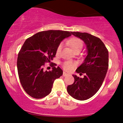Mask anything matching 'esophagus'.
Returning <instances> with one entry per match:
<instances>
[{
    "instance_id": "34e87169",
    "label": "esophagus",
    "mask_w": 123,
    "mask_h": 123,
    "mask_svg": "<svg viewBox=\"0 0 123 123\" xmlns=\"http://www.w3.org/2000/svg\"><path fill=\"white\" fill-rule=\"evenodd\" d=\"M67 75H68V74H67V73H66V72H65L63 73V76H64V77L65 76H66Z\"/></svg>"
}]
</instances>
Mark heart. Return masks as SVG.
I'll list each match as a JSON object with an SVG mask.
<instances>
[{"label":"heart","instance_id":"1","mask_svg":"<svg viewBox=\"0 0 123 123\" xmlns=\"http://www.w3.org/2000/svg\"><path fill=\"white\" fill-rule=\"evenodd\" d=\"M68 44L72 49V50L74 52L76 51H81V49H83V43L82 40L80 39L79 38L77 37H73L70 39L69 41L68 42ZM62 44H60L58 46L57 51H56V53L57 54H58L60 53L61 50L62 49ZM75 66V63L70 61H65L63 63V67L67 71H70L74 68Z\"/></svg>","mask_w":123,"mask_h":123}]
</instances>
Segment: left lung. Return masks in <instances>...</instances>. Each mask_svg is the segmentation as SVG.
I'll return each instance as SVG.
<instances>
[{"instance_id": "1", "label": "left lung", "mask_w": 123, "mask_h": 123, "mask_svg": "<svg viewBox=\"0 0 123 123\" xmlns=\"http://www.w3.org/2000/svg\"><path fill=\"white\" fill-rule=\"evenodd\" d=\"M71 33L84 42L87 55L76 70L80 74L84 73V77L81 78L73 74L74 83L68 86L67 91L73 98L84 101L95 95L102 86L108 71L109 53L99 38L85 32Z\"/></svg>"}]
</instances>
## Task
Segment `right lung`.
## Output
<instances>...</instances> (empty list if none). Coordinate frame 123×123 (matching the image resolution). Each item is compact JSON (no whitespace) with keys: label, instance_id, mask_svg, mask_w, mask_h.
Returning a JSON list of instances; mask_svg holds the SVG:
<instances>
[{"label":"right lung","instance_id":"right-lung-1","mask_svg":"<svg viewBox=\"0 0 123 123\" xmlns=\"http://www.w3.org/2000/svg\"><path fill=\"white\" fill-rule=\"evenodd\" d=\"M71 35L69 31L50 30L38 32L25 40L17 65L21 85L31 97L40 99L49 95L54 80L62 75V70L55 67V63L51 64V71H45L43 68L55 57L61 42Z\"/></svg>","mask_w":123,"mask_h":123}]
</instances>
